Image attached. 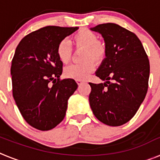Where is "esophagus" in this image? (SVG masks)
<instances>
[{"label": "esophagus", "mask_w": 160, "mask_h": 160, "mask_svg": "<svg viewBox=\"0 0 160 160\" xmlns=\"http://www.w3.org/2000/svg\"><path fill=\"white\" fill-rule=\"evenodd\" d=\"M76 82H77V83L78 85H81V84H82V83H83L82 80H77V81H76Z\"/></svg>", "instance_id": "esophagus-1"}]
</instances>
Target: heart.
<instances>
[{
	"label": "heart",
	"mask_w": 160,
	"mask_h": 160,
	"mask_svg": "<svg viewBox=\"0 0 160 160\" xmlns=\"http://www.w3.org/2000/svg\"><path fill=\"white\" fill-rule=\"evenodd\" d=\"M72 41L76 49H83L80 64H73L65 69L66 77L76 80H83L93 72L94 62L99 64L104 60L107 55V46L102 41L98 40L95 32L88 29H79L72 37ZM73 55L70 44L66 40H63L57 47V56L63 64H67L71 60Z\"/></svg>",
	"instance_id": "heart-1"
}]
</instances>
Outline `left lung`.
<instances>
[{"label": "left lung", "instance_id": "8db88e82", "mask_svg": "<svg viewBox=\"0 0 160 160\" xmlns=\"http://www.w3.org/2000/svg\"><path fill=\"white\" fill-rule=\"evenodd\" d=\"M90 29L102 34L107 46L106 58L95 73L105 82H89L90 107L102 123L121 126L136 114L148 92V55L138 37L117 24H101Z\"/></svg>", "mask_w": 160, "mask_h": 160}]
</instances>
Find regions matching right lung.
Returning a JSON list of instances; mask_svg holds the SVG:
<instances>
[{"mask_svg":"<svg viewBox=\"0 0 160 160\" xmlns=\"http://www.w3.org/2000/svg\"><path fill=\"white\" fill-rule=\"evenodd\" d=\"M78 29L46 26L26 35L17 47L11 65L12 96L24 119L36 129L58 125L77 90L73 79H60L63 64L57 47Z\"/></svg>","mask_w":160,"mask_h":160,"instance_id":"obj_1","label":"right lung"}]
</instances>
